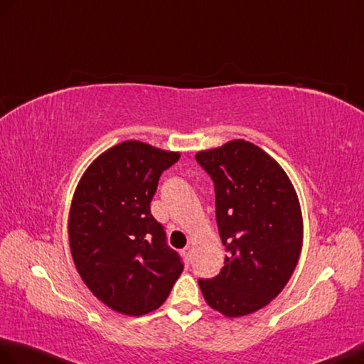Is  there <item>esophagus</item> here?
Segmentation results:
<instances>
[{
	"label": "esophagus",
	"mask_w": 364,
	"mask_h": 364,
	"mask_svg": "<svg viewBox=\"0 0 364 364\" xmlns=\"http://www.w3.org/2000/svg\"><path fill=\"white\" fill-rule=\"evenodd\" d=\"M183 255H184L186 260H188V262L191 260V257H192V247H191V245H188V247L183 250Z\"/></svg>",
	"instance_id": "esophagus-1"
}]
</instances>
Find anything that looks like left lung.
Instances as JSON below:
<instances>
[{
  "mask_svg": "<svg viewBox=\"0 0 364 364\" xmlns=\"http://www.w3.org/2000/svg\"><path fill=\"white\" fill-rule=\"evenodd\" d=\"M196 158L214 181L218 234L228 251L220 274L198 281L201 293L228 318L255 314L284 290L298 265L304 237L298 193L281 164L245 139Z\"/></svg>",
  "mask_w": 364,
  "mask_h": 364,
  "instance_id": "8db88e82",
  "label": "left lung"
}]
</instances>
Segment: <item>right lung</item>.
Segmentation results:
<instances>
[{
	"label": "right lung",
	"instance_id": "obj_1",
	"mask_svg": "<svg viewBox=\"0 0 364 364\" xmlns=\"http://www.w3.org/2000/svg\"><path fill=\"white\" fill-rule=\"evenodd\" d=\"M180 151L124 141L100 154L75 188L68 217L74 265L95 296L117 314L161 307L183 272L150 201Z\"/></svg>",
	"mask_w": 364,
	"mask_h": 364
}]
</instances>
